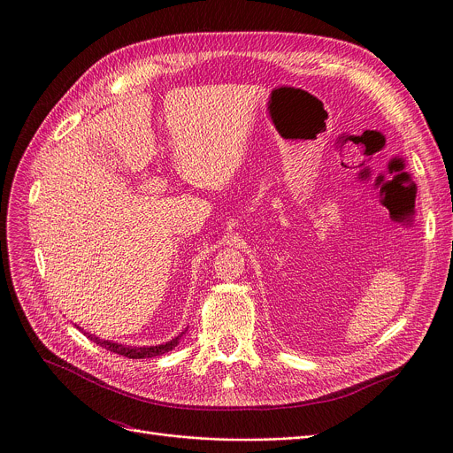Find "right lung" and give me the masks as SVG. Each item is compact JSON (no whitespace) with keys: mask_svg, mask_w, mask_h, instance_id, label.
Wrapping results in <instances>:
<instances>
[{"mask_svg":"<svg viewBox=\"0 0 453 453\" xmlns=\"http://www.w3.org/2000/svg\"><path fill=\"white\" fill-rule=\"evenodd\" d=\"M184 334V332H182ZM182 334L165 344H159V346H143V348H134V346H125V344H118V342H111V341H102L100 337H95V335H88V339H91L93 342H96L98 346L105 348L107 351H112V353H118L121 357H127V358H152V357H159L170 349H173L177 344H179V339L182 337Z\"/></svg>","mask_w":453,"mask_h":453,"instance_id":"add662e5","label":"right lung"}]
</instances>
